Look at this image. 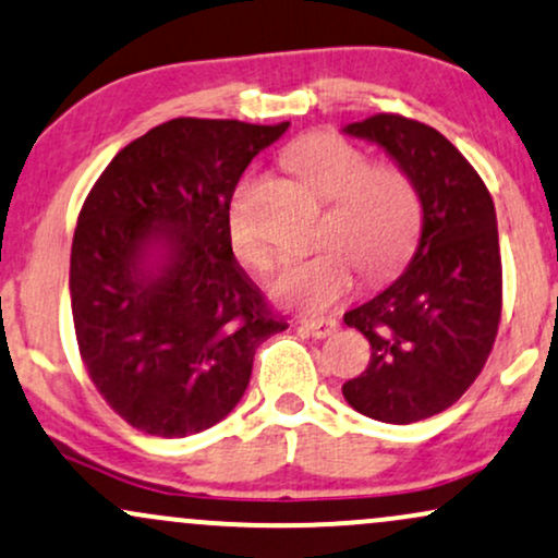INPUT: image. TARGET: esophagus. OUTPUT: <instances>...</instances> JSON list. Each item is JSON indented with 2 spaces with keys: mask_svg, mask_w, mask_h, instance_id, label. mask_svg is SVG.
Instances as JSON below:
<instances>
[{
  "mask_svg": "<svg viewBox=\"0 0 558 558\" xmlns=\"http://www.w3.org/2000/svg\"><path fill=\"white\" fill-rule=\"evenodd\" d=\"M303 329L316 339H326L331 337L333 331H339V324L333 318H307L303 320Z\"/></svg>",
  "mask_w": 558,
  "mask_h": 558,
  "instance_id": "obj_1",
  "label": "esophagus"
}]
</instances>
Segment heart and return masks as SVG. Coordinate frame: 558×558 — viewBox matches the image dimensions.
<instances>
[{"label": "heart", "instance_id": "heart-1", "mask_svg": "<svg viewBox=\"0 0 558 558\" xmlns=\"http://www.w3.org/2000/svg\"><path fill=\"white\" fill-rule=\"evenodd\" d=\"M284 161L329 208L318 234L324 245L290 260L274 281L281 305L329 311L352 292L357 268L368 279H384L408 258L421 225V198L404 169L368 163L363 150L331 133L298 137ZM227 238L242 266L268 271L271 253L247 216L245 185L227 211Z\"/></svg>", "mask_w": 558, "mask_h": 558}]
</instances>
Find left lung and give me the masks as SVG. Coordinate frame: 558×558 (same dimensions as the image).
I'll list each match as a JSON object with an SVG mask.
<instances>
[{"instance_id": "obj_1", "label": "left lung", "mask_w": 558, "mask_h": 558, "mask_svg": "<svg viewBox=\"0 0 558 558\" xmlns=\"http://www.w3.org/2000/svg\"><path fill=\"white\" fill-rule=\"evenodd\" d=\"M404 169L423 206L402 277L344 313L371 342V363L342 386L350 408L381 423L438 415L481 376L501 320L496 208L481 174L428 124L373 114L344 128Z\"/></svg>"}]
</instances>
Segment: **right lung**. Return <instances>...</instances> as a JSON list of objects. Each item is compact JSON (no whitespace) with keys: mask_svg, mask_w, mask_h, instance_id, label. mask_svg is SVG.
<instances>
[{"mask_svg":"<svg viewBox=\"0 0 558 558\" xmlns=\"http://www.w3.org/2000/svg\"><path fill=\"white\" fill-rule=\"evenodd\" d=\"M287 128L169 120L124 146L83 203L70 255L77 347L98 395L143 434L225 421L255 350L287 329L227 238L242 172Z\"/></svg>","mask_w":558,"mask_h":558,"instance_id":"obj_1","label":"right lung"}]
</instances>
